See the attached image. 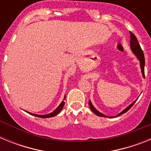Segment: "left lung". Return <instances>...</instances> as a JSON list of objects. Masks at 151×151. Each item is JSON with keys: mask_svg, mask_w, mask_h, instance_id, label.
Wrapping results in <instances>:
<instances>
[{"mask_svg": "<svg viewBox=\"0 0 151 151\" xmlns=\"http://www.w3.org/2000/svg\"><path fill=\"white\" fill-rule=\"evenodd\" d=\"M130 38H131V40H130L131 49H132V50L133 53L135 54V56L137 57V58L138 59V60L140 61V66H141V73H142V75H143L144 78H145V55H144L143 50H141V46H140L139 43H138V39H137V38H136V36L134 35L133 34L132 32H130ZM135 102H136V101H134V102L132 103V104H131L129 106H127V107L125 108V110H122L120 113H119L118 115L116 116H120V115H122V114H123V113H126V112H127L128 110H129V109H130V108L134 104V103ZM88 104H89V106H90L91 110H92V112H93V113H95L96 115L98 116L108 117V116H105L104 114H103V113H100L99 111H97V110L95 109V107L93 106V104H92L91 102L90 101H89Z\"/></svg>", "mask_w": 151, "mask_h": 151, "instance_id": "obj_1", "label": "left lung"}]
</instances>
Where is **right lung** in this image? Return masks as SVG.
<instances>
[{
	"label": "right lung",
	"mask_w": 151,
	"mask_h": 151,
	"mask_svg": "<svg viewBox=\"0 0 151 151\" xmlns=\"http://www.w3.org/2000/svg\"><path fill=\"white\" fill-rule=\"evenodd\" d=\"M65 98H66V97H64V100H65ZM64 104H65V102L64 101H62L61 102L60 104L59 105V106L54 111H53L52 113H49V114H47V115H38V114H34V113H29V112H27V113H29V114H31V115L32 116H35L37 117H40V118H50V117H53V116H57L58 113H60V112L62 110V109L63 108L64 106Z\"/></svg>",
	"instance_id": "add662e5"
}]
</instances>
